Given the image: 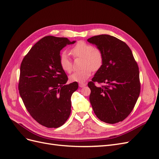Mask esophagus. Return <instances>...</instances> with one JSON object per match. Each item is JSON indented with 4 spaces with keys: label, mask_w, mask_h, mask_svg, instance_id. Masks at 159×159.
I'll return each instance as SVG.
<instances>
[{
    "label": "esophagus",
    "mask_w": 159,
    "mask_h": 159,
    "mask_svg": "<svg viewBox=\"0 0 159 159\" xmlns=\"http://www.w3.org/2000/svg\"><path fill=\"white\" fill-rule=\"evenodd\" d=\"M86 85V84L85 83H79V86L80 88H84V87H85V86Z\"/></svg>",
    "instance_id": "obj_1"
}]
</instances>
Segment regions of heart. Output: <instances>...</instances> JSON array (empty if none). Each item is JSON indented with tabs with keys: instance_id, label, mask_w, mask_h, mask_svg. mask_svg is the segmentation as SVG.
Returning a JSON list of instances; mask_svg holds the SVG:
<instances>
[{
	"instance_id": "heart-1",
	"label": "heart",
	"mask_w": 159,
	"mask_h": 159,
	"mask_svg": "<svg viewBox=\"0 0 159 159\" xmlns=\"http://www.w3.org/2000/svg\"><path fill=\"white\" fill-rule=\"evenodd\" d=\"M71 54L74 57H83V69L75 71L70 78L72 81L84 82L89 78L93 71H98L102 67L103 56L99 50L84 41H80L71 48ZM59 64L64 71L70 73L73 70V64L68 54L66 52H61L59 56Z\"/></svg>"
}]
</instances>
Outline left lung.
Listing matches in <instances>:
<instances>
[{
	"label": "left lung",
	"instance_id": "1",
	"mask_svg": "<svg viewBox=\"0 0 159 159\" xmlns=\"http://www.w3.org/2000/svg\"><path fill=\"white\" fill-rule=\"evenodd\" d=\"M88 41L97 46L103 56L102 67L88 84L93 111L105 123L122 121L133 111L140 94L137 61L126 43L114 36H94ZM95 82L103 85L98 87Z\"/></svg>",
	"mask_w": 159,
	"mask_h": 159
}]
</instances>
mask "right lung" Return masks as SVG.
Listing matches in <instances>:
<instances>
[{
  "instance_id": "right-lung-1",
  "label": "right lung",
  "mask_w": 159,
  "mask_h": 159,
  "mask_svg": "<svg viewBox=\"0 0 159 159\" xmlns=\"http://www.w3.org/2000/svg\"><path fill=\"white\" fill-rule=\"evenodd\" d=\"M75 42L45 36L32 46L20 65L19 93L32 117L48 128L63 125L70 117L71 97L78 84H66L68 76L59 64V56L64 47Z\"/></svg>"
}]
</instances>
